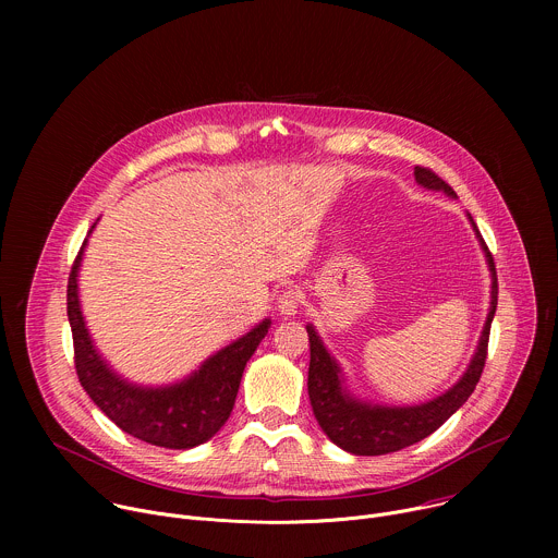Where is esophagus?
<instances>
[{"instance_id":"esophagus-1","label":"esophagus","mask_w":558,"mask_h":558,"mask_svg":"<svg viewBox=\"0 0 558 558\" xmlns=\"http://www.w3.org/2000/svg\"><path fill=\"white\" fill-rule=\"evenodd\" d=\"M302 302V291L298 287H287L280 295H278V311L287 317L298 313V306Z\"/></svg>"}]
</instances>
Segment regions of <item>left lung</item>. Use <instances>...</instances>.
Listing matches in <instances>:
<instances>
[{
  "label": "left lung",
  "mask_w": 558,
  "mask_h": 558,
  "mask_svg": "<svg viewBox=\"0 0 558 558\" xmlns=\"http://www.w3.org/2000/svg\"><path fill=\"white\" fill-rule=\"evenodd\" d=\"M415 181L426 190H441L446 196H457L454 190L441 181L433 170L428 168H415ZM472 222V216H468ZM472 229L480 238L482 250L486 254L490 274H493V291H490V311L486 317V325L476 344V351L470 360V366L461 375V379L448 388L444 395L435 397V400L417 407H377L371 402H362L353 397L342 386V371L338 362L331 357L327 347L323 344L320 336L315 333L313 325H306L308 344H311V362H308V400L313 415L320 424V428L327 433V437L340 446L347 452L353 454H388L395 450H402L407 446H413L435 433L452 413H457L468 397L472 395L476 381H480L486 357H488V340H490V325L497 311V271L493 254L488 252L484 238L472 222Z\"/></svg>",
  "instance_id": "8db88e82"
}]
</instances>
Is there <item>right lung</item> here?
Listing matches in <instances>:
<instances>
[{
  "label": "right lung",
  "mask_w": 558,
  "mask_h": 558,
  "mask_svg": "<svg viewBox=\"0 0 558 558\" xmlns=\"http://www.w3.org/2000/svg\"><path fill=\"white\" fill-rule=\"evenodd\" d=\"M93 229L88 233H93ZM86 243L88 238L78 250L68 278V320L78 381L90 395V400L123 433L141 441L174 450L205 444L229 420L243 371L267 336L271 320L265 317L250 333L207 357L198 371L177 384L158 388L130 384L106 364L84 323L76 278Z\"/></svg>",
  "instance_id": "1"
}]
</instances>
